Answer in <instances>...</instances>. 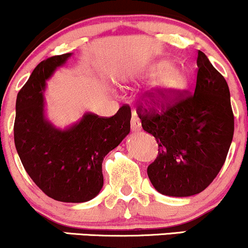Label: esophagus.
I'll return each instance as SVG.
<instances>
[{
    "label": "esophagus",
    "instance_id": "1",
    "mask_svg": "<svg viewBox=\"0 0 248 248\" xmlns=\"http://www.w3.org/2000/svg\"><path fill=\"white\" fill-rule=\"evenodd\" d=\"M140 128H141V122H140L139 117L135 114H133L132 120H131V129L132 132H139Z\"/></svg>",
    "mask_w": 248,
    "mask_h": 248
}]
</instances>
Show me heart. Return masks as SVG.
Returning <instances> with one entry per match:
<instances>
[{
    "mask_svg": "<svg viewBox=\"0 0 248 248\" xmlns=\"http://www.w3.org/2000/svg\"><path fill=\"white\" fill-rule=\"evenodd\" d=\"M170 66L171 62L168 61L159 62L155 66V74H163V72H165L157 85L158 95L170 93V91L178 89V88H181L184 84L186 76H184L183 71L181 69H177V67H171L170 69Z\"/></svg>",
    "mask_w": 248,
    "mask_h": 248,
    "instance_id": "1",
    "label": "heart"
}]
</instances>
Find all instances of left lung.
Masks as SVG:
<instances>
[{"instance_id": "left-lung-1", "label": "left lung", "mask_w": 248, "mask_h": 248, "mask_svg": "<svg viewBox=\"0 0 248 248\" xmlns=\"http://www.w3.org/2000/svg\"><path fill=\"white\" fill-rule=\"evenodd\" d=\"M197 67L191 93L166 98L158 109L155 93H147L152 108L140 104L137 110L144 131L159 146L157 159L147 168L148 178L166 196L187 197L203 191L225 164L233 139L227 82L202 51Z\"/></svg>"}]
</instances>
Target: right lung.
Returning <instances> with one entry per match:
<instances>
[{"label": "right lung", "instance_id": "right-lung-1", "mask_svg": "<svg viewBox=\"0 0 248 248\" xmlns=\"http://www.w3.org/2000/svg\"><path fill=\"white\" fill-rule=\"evenodd\" d=\"M71 53L43 61L19 91L14 124L17 155L33 182L51 199L67 203L93 200L103 186L102 161L131 131V108L111 117L85 113L67 128L45 116L46 80Z\"/></svg>", "mask_w": 248, "mask_h": 248}]
</instances>
